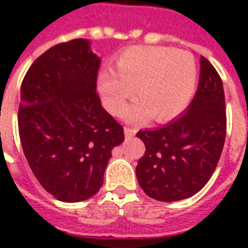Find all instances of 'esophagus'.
I'll return each mask as SVG.
<instances>
[{
    "instance_id": "1",
    "label": "esophagus",
    "mask_w": 248,
    "mask_h": 248,
    "mask_svg": "<svg viewBox=\"0 0 248 248\" xmlns=\"http://www.w3.org/2000/svg\"><path fill=\"white\" fill-rule=\"evenodd\" d=\"M135 134H137V129H133V127H129V126L124 127V137L126 138H133Z\"/></svg>"
}]
</instances>
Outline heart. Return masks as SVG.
I'll use <instances>...</instances> for the list:
<instances>
[{
	"instance_id": "1",
	"label": "heart",
	"mask_w": 248,
	"mask_h": 248,
	"mask_svg": "<svg viewBox=\"0 0 248 248\" xmlns=\"http://www.w3.org/2000/svg\"><path fill=\"white\" fill-rule=\"evenodd\" d=\"M198 65L188 51L165 46H133L115 60L114 70L98 76L103 106L119 115L137 87V95L124 118L142 122L150 115L159 122L175 118L190 105L197 92Z\"/></svg>"
}]
</instances>
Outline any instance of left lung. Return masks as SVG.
<instances>
[{"label":"left lung","mask_w":248,"mask_h":248,"mask_svg":"<svg viewBox=\"0 0 248 248\" xmlns=\"http://www.w3.org/2000/svg\"><path fill=\"white\" fill-rule=\"evenodd\" d=\"M137 137L146 151L135 172L149 197L175 202L202 190L226 140L223 82L207 58L201 57L197 93L182 117L158 129L140 130Z\"/></svg>","instance_id":"8db88e82"}]
</instances>
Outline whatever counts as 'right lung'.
I'll list each match as a JSON object with an SVG mask.
<instances>
[{
  "mask_svg": "<svg viewBox=\"0 0 248 248\" xmlns=\"http://www.w3.org/2000/svg\"><path fill=\"white\" fill-rule=\"evenodd\" d=\"M101 60L90 41L77 38L46 50L21 85L18 131L31 171L61 202L95 195L124 127L97 93Z\"/></svg>",
  "mask_w": 248,
  "mask_h": 248,
  "instance_id": "right-lung-1",
  "label": "right lung"
}]
</instances>
